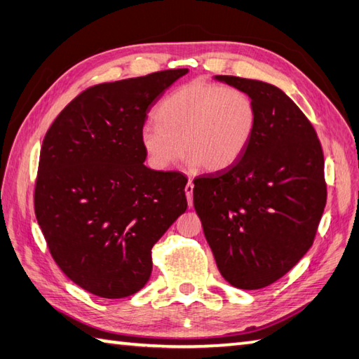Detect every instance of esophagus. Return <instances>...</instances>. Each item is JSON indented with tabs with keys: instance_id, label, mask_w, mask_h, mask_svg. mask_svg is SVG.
Here are the masks:
<instances>
[{
	"instance_id": "34e87169",
	"label": "esophagus",
	"mask_w": 359,
	"mask_h": 359,
	"mask_svg": "<svg viewBox=\"0 0 359 359\" xmlns=\"http://www.w3.org/2000/svg\"><path fill=\"white\" fill-rule=\"evenodd\" d=\"M193 189H194V185H193V182L189 180L188 184H187V187H185V194H187V199H188L189 207H191V205H193Z\"/></svg>"
}]
</instances>
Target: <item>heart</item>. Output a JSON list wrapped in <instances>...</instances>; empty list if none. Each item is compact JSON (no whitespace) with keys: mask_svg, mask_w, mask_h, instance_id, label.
I'll return each instance as SVG.
<instances>
[{"mask_svg":"<svg viewBox=\"0 0 359 359\" xmlns=\"http://www.w3.org/2000/svg\"><path fill=\"white\" fill-rule=\"evenodd\" d=\"M156 117L158 123L148 121L140 131L143 151L154 170H168L184 152L189 165L215 172L231 166L248 147L256 106L238 88L199 79L172 90Z\"/></svg>","mask_w":359,"mask_h":359,"instance_id":"1","label":"heart"}]
</instances>
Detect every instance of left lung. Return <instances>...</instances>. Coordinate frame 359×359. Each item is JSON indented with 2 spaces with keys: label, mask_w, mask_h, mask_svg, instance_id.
<instances>
[{
  "label": "left lung",
  "mask_w": 359,
  "mask_h": 359,
  "mask_svg": "<svg viewBox=\"0 0 359 359\" xmlns=\"http://www.w3.org/2000/svg\"><path fill=\"white\" fill-rule=\"evenodd\" d=\"M220 81L256 106L251 140L236 162L194 179V208L224 279L273 284L313 245L327 202L324 152L313 125L276 86L233 75Z\"/></svg>",
  "instance_id": "8db88e82"
}]
</instances>
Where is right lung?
I'll return each instance as SVG.
<instances>
[{
    "label": "right lung",
    "mask_w": 359,
    "mask_h": 359,
    "mask_svg": "<svg viewBox=\"0 0 359 359\" xmlns=\"http://www.w3.org/2000/svg\"><path fill=\"white\" fill-rule=\"evenodd\" d=\"M188 69L90 86L44 135L34 191L50 256L86 292L118 299L152 271L151 250L188 203L187 179L143 165L140 131L166 88Z\"/></svg>",
    "instance_id": "1"
}]
</instances>
